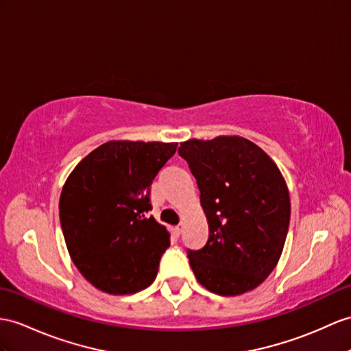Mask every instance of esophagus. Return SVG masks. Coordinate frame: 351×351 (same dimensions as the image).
Listing matches in <instances>:
<instances>
[{
  "instance_id": "34e87169",
  "label": "esophagus",
  "mask_w": 351,
  "mask_h": 351,
  "mask_svg": "<svg viewBox=\"0 0 351 351\" xmlns=\"http://www.w3.org/2000/svg\"><path fill=\"white\" fill-rule=\"evenodd\" d=\"M182 232H183V223L177 225V226L174 228V234H176V235H180Z\"/></svg>"
}]
</instances>
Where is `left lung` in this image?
Listing matches in <instances>:
<instances>
[{
    "label": "left lung",
    "mask_w": 351,
    "mask_h": 351,
    "mask_svg": "<svg viewBox=\"0 0 351 351\" xmlns=\"http://www.w3.org/2000/svg\"><path fill=\"white\" fill-rule=\"evenodd\" d=\"M201 192L208 241L187 250L196 280L221 296L258 287L276 268L290 221V198L276 162L238 135L180 143Z\"/></svg>",
    "instance_id": "left-lung-1"
}]
</instances>
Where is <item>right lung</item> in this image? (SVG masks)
Returning <instances> with one entry per match:
<instances>
[{
    "instance_id": "add662e5",
    "label": "right lung",
    "mask_w": 351,
    "mask_h": 351,
    "mask_svg": "<svg viewBox=\"0 0 351 351\" xmlns=\"http://www.w3.org/2000/svg\"><path fill=\"white\" fill-rule=\"evenodd\" d=\"M177 143L113 140L83 158L59 198V220L71 261L89 283L130 295L156 278L169 232L158 223L150 184Z\"/></svg>"
}]
</instances>
